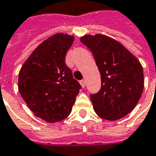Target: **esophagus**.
<instances>
[{
  "label": "esophagus",
  "instance_id": "34e87169",
  "mask_svg": "<svg viewBox=\"0 0 156 156\" xmlns=\"http://www.w3.org/2000/svg\"><path fill=\"white\" fill-rule=\"evenodd\" d=\"M80 83H81V87H85V85H86V81H85V80H81V81H80Z\"/></svg>",
  "mask_w": 156,
  "mask_h": 156
}]
</instances>
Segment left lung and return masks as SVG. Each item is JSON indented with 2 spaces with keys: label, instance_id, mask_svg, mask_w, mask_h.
<instances>
[{
  "label": "left lung",
  "instance_id": "obj_1",
  "mask_svg": "<svg viewBox=\"0 0 156 156\" xmlns=\"http://www.w3.org/2000/svg\"><path fill=\"white\" fill-rule=\"evenodd\" d=\"M101 74L99 92L91 94L94 110L108 121L126 116L135 108L144 87L140 62L120 42L103 34L84 35Z\"/></svg>",
  "mask_w": 156,
  "mask_h": 156
}]
</instances>
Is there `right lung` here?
Instances as JSON below:
<instances>
[{"label":"right lung","instance_id":"1","mask_svg":"<svg viewBox=\"0 0 156 156\" xmlns=\"http://www.w3.org/2000/svg\"><path fill=\"white\" fill-rule=\"evenodd\" d=\"M74 36L56 34L41 43L19 73L18 88L34 115L48 122L69 116L81 87L65 63Z\"/></svg>","mask_w":156,"mask_h":156}]
</instances>
